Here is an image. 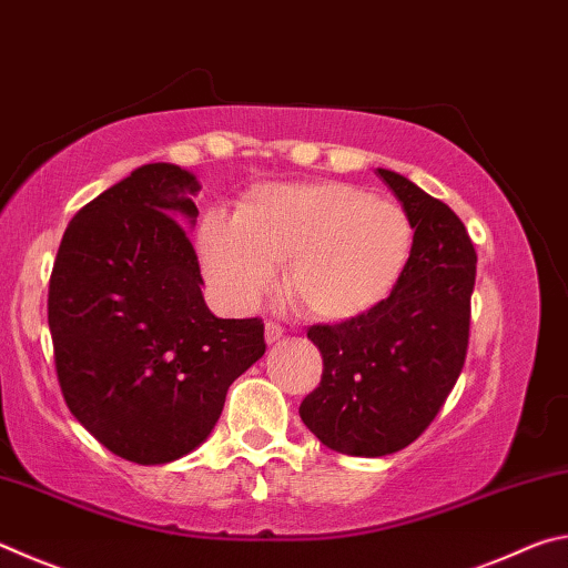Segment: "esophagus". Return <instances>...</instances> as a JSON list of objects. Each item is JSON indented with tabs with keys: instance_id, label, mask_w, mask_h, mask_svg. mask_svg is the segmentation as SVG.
Wrapping results in <instances>:
<instances>
[{
	"instance_id": "esophagus-1",
	"label": "esophagus",
	"mask_w": 568,
	"mask_h": 568,
	"mask_svg": "<svg viewBox=\"0 0 568 568\" xmlns=\"http://www.w3.org/2000/svg\"><path fill=\"white\" fill-rule=\"evenodd\" d=\"M283 335H285V328H283V325H277V323H267V325H265V341L271 343V345L281 341Z\"/></svg>"
}]
</instances>
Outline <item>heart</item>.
<instances>
[{
	"instance_id": "heart-1",
	"label": "heart",
	"mask_w": 568,
	"mask_h": 568,
	"mask_svg": "<svg viewBox=\"0 0 568 568\" xmlns=\"http://www.w3.org/2000/svg\"><path fill=\"white\" fill-rule=\"evenodd\" d=\"M410 247L406 210L348 182L263 185L240 215L210 210L200 227L205 273L230 305L253 307L291 261L295 295L331 321L383 301Z\"/></svg>"
}]
</instances>
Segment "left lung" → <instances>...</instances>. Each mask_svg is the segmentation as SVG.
<instances>
[{"instance_id":"obj_1","label":"left lung","mask_w":568,"mask_h":568,"mask_svg":"<svg viewBox=\"0 0 568 568\" xmlns=\"http://www.w3.org/2000/svg\"><path fill=\"white\" fill-rule=\"evenodd\" d=\"M378 175L410 217L408 263L368 313L307 331L323 378L301 403L323 446L363 458L396 454L436 418L464 368L476 283V250L454 210L398 172Z\"/></svg>"}]
</instances>
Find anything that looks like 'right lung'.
Here are the masks:
<instances>
[{"label":"right lung","instance_id":"1","mask_svg":"<svg viewBox=\"0 0 568 568\" xmlns=\"http://www.w3.org/2000/svg\"><path fill=\"white\" fill-rule=\"evenodd\" d=\"M200 182L152 162L67 225L47 318L72 416L114 456L170 464L215 428L230 383L263 358L261 318H215L185 227Z\"/></svg>","mask_w":568,"mask_h":568}]
</instances>
